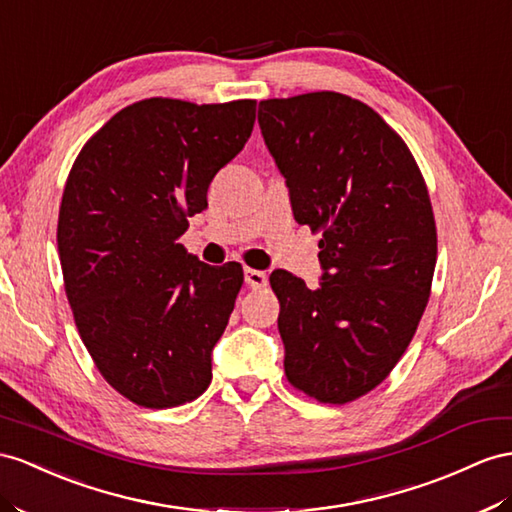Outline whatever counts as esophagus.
Listing matches in <instances>:
<instances>
[{
    "mask_svg": "<svg viewBox=\"0 0 512 512\" xmlns=\"http://www.w3.org/2000/svg\"><path fill=\"white\" fill-rule=\"evenodd\" d=\"M244 281L253 287V290H261V287L268 285V274L264 270L246 268L244 270Z\"/></svg>",
    "mask_w": 512,
    "mask_h": 512,
    "instance_id": "34e87169",
    "label": "esophagus"
}]
</instances>
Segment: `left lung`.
Segmentation results:
<instances>
[{"label": "left lung", "mask_w": 512, "mask_h": 512, "mask_svg": "<svg viewBox=\"0 0 512 512\" xmlns=\"http://www.w3.org/2000/svg\"><path fill=\"white\" fill-rule=\"evenodd\" d=\"M257 121L296 222L322 231L316 290L270 274L287 381L344 404L385 381L422 320L437 264L426 183L402 138L357 99H268Z\"/></svg>", "instance_id": "1"}]
</instances>
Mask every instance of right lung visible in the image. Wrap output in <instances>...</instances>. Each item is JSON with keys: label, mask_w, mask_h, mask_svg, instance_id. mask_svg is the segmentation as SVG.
<instances>
[{"label": "right lung", "mask_w": 512, "mask_h": 512, "mask_svg": "<svg viewBox=\"0 0 512 512\" xmlns=\"http://www.w3.org/2000/svg\"><path fill=\"white\" fill-rule=\"evenodd\" d=\"M255 125V101L144 99L103 125L71 168L58 218L64 290L103 378L149 409L207 389L244 272L177 240Z\"/></svg>", "instance_id": "right-lung-1"}]
</instances>
